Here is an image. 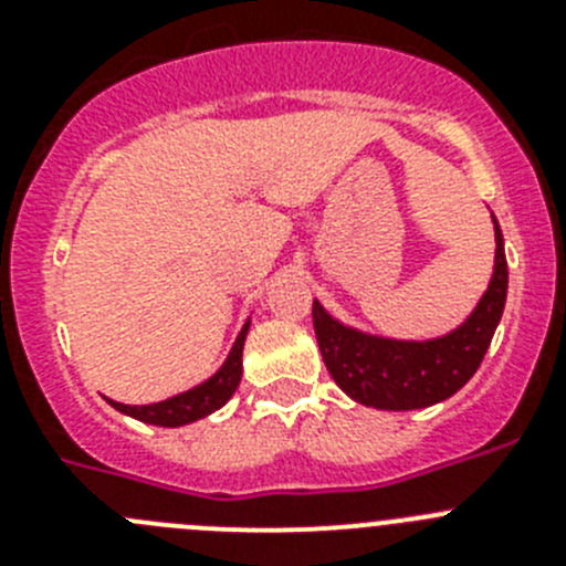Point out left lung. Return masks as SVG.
I'll use <instances>...</instances> for the list:
<instances>
[{
    "label": "left lung",
    "instance_id": "8db88e82",
    "mask_svg": "<svg viewBox=\"0 0 566 566\" xmlns=\"http://www.w3.org/2000/svg\"><path fill=\"white\" fill-rule=\"evenodd\" d=\"M490 218L496 234L493 274L476 308L448 334L428 339L382 337L348 326L314 300V334L323 363L354 402L379 411H417L453 397L476 374L507 300L504 238L496 214Z\"/></svg>",
    "mask_w": 566,
    "mask_h": 566
}]
</instances>
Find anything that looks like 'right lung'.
Masks as SVG:
<instances>
[{
	"label": "right lung",
	"mask_w": 566,
	"mask_h": 566,
	"mask_svg": "<svg viewBox=\"0 0 566 566\" xmlns=\"http://www.w3.org/2000/svg\"><path fill=\"white\" fill-rule=\"evenodd\" d=\"M249 326H252V317L243 323L238 339L232 343V352L227 354L223 365L209 379L198 382L189 391L175 394V397L161 399V402H149V405H124L115 402V399H107L115 411L127 413V417L138 419V422L158 424V428H181V424L198 422V419L209 417L218 408L232 399V394L238 391L240 374H243V343H247Z\"/></svg>",
	"instance_id": "add662e5"
}]
</instances>
